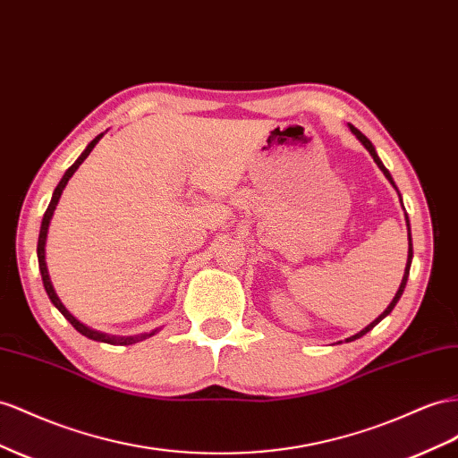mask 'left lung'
Instances as JSON below:
<instances>
[{"label": "left lung", "instance_id": "1", "mask_svg": "<svg viewBox=\"0 0 458 458\" xmlns=\"http://www.w3.org/2000/svg\"><path fill=\"white\" fill-rule=\"evenodd\" d=\"M349 129H351V132L354 134V137L358 139V140H360V144L366 148V150L369 152V156H372L374 157V162L377 164V167L383 171V175H386L387 177V181L393 184V189L394 191H397V194H399V199H401V204H403V196H401V192H399V189H397V184H394V181H393V177H391V173L387 171V167L386 165H383V162H381V159H379V156H377V152H376V148H374V144L372 142H369L366 137H364V134L360 132V131H358L356 127H352V125H349ZM403 209H404V206H403ZM404 219H406V229H409V258H406V267H404V276H403V281H401V285H399V291L397 293H394V296H393V301L389 302V306L386 308V310H383L374 321H372V324H369V326H366L362 331H358L356 333V335H352V337H349L347 339V343L349 341H354V339H360L362 335H366V333L368 331H372L377 324H379V321L383 319V318H386V316H389L391 314V310H393V308L394 306H397V302H399V299H401V296H403V291H404V287H406V281H409V274H411V264H412V237H411V221H409V216H406V212H404Z\"/></svg>", "mask_w": 458, "mask_h": 458}]
</instances>
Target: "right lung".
I'll return each instance as SVG.
<instances>
[{"instance_id": "obj_1", "label": "right lung", "mask_w": 458, "mask_h": 458, "mask_svg": "<svg viewBox=\"0 0 458 458\" xmlns=\"http://www.w3.org/2000/svg\"><path fill=\"white\" fill-rule=\"evenodd\" d=\"M104 137V132L102 134H98V137L84 148V152L77 157V162L72 164L67 171H65V175L61 177V181H59V184L55 187V191H54V194H52V200H49V206H47V209H46V214H44V219H42V227H40V237H38V249H36V254H38V266H40V274H42V281H44V289H46V293H47V296H49V301H52V304L57 308V310L65 316V319L69 321V324L75 327L79 333H82L84 337H89V339H92V341H100V343H107V344H134V343H139V341H144V339H148V337H152V335H156V333L159 331V329H152V331H148V333H140V335H129V337H117V335H107V333H102V331H96V329H92V327H89V326H84L82 321H79L75 316H72L67 308H65V304L61 302V299L57 296V293H55V289H54V285H52V279H49V271H47V264H46V241H47V229H49V224H52V217H54V212H55V208H57V202H59V199H61V194H64V191H65V187H67V182H69V179L75 175V171L79 169V165L84 162L86 157L90 156V152L94 150V146L100 142V139Z\"/></svg>"}]
</instances>
